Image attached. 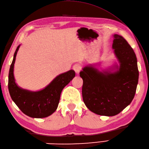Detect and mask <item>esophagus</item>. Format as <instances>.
<instances>
[{"instance_id":"34e87169","label":"esophagus","mask_w":149,"mask_h":149,"mask_svg":"<svg viewBox=\"0 0 149 149\" xmlns=\"http://www.w3.org/2000/svg\"><path fill=\"white\" fill-rule=\"evenodd\" d=\"M73 69H74V70L75 72V73L78 74V73H79V72L81 70L82 66L80 64H79V63H77V64L74 65V66H73Z\"/></svg>"}]
</instances>
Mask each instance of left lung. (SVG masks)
<instances>
[{"label":"left lung","mask_w":149,"mask_h":149,"mask_svg":"<svg viewBox=\"0 0 149 149\" xmlns=\"http://www.w3.org/2000/svg\"><path fill=\"white\" fill-rule=\"evenodd\" d=\"M112 47L120 66L115 72H100L92 65L80 72L83 79V101L91 111L103 116H115L131 104L138 83L137 58L133 49L122 36L114 34Z\"/></svg>","instance_id":"left-lung-1"}]
</instances>
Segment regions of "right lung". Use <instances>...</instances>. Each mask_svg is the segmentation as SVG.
<instances>
[{"label": "right lung", "instance_id": "obj_1", "mask_svg": "<svg viewBox=\"0 0 149 149\" xmlns=\"http://www.w3.org/2000/svg\"><path fill=\"white\" fill-rule=\"evenodd\" d=\"M20 46L18 45L15 50L9 72V94L16 105L25 115L32 118H45L56 110L63 89L73 79L75 73L70 70L59 75L48 86L38 91L22 89L16 84L13 74L16 56Z\"/></svg>", "mask_w": 149, "mask_h": 149}]
</instances>
